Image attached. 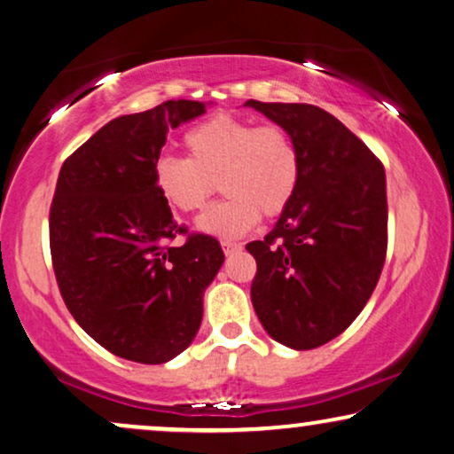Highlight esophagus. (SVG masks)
Here are the masks:
<instances>
[{"mask_svg":"<svg viewBox=\"0 0 454 454\" xmlns=\"http://www.w3.org/2000/svg\"><path fill=\"white\" fill-rule=\"evenodd\" d=\"M221 247H223V252L227 254H233V252H239L241 250V244H238V241H229V239H225V241H221Z\"/></svg>","mask_w":454,"mask_h":454,"instance_id":"esophagus-1","label":"esophagus"}]
</instances>
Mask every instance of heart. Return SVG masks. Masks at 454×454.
Masks as SVG:
<instances>
[{
  "label": "heart",
  "mask_w": 454,
  "mask_h": 454,
  "mask_svg": "<svg viewBox=\"0 0 454 454\" xmlns=\"http://www.w3.org/2000/svg\"><path fill=\"white\" fill-rule=\"evenodd\" d=\"M188 157L160 153L153 182L179 213L200 210L219 182L221 202L204 210L198 229L233 239L258 225L260 215H281L294 200L301 157L294 136L281 126H258L229 114L213 115L184 134Z\"/></svg>",
  "instance_id": "heart-1"
}]
</instances>
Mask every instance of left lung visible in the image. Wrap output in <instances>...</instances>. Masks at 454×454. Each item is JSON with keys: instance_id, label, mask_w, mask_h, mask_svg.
<instances>
[{"instance_id": "obj_1", "label": "left lung", "mask_w": 454, "mask_h": 454, "mask_svg": "<svg viewBox=\"0 0 454 454\" xmlns=\"http://www.w3.org/2000/svg\"><path fill=\"white\" fill-rule=\"evenodd\" d=\"M252 107L294 136L301 177L262 241L252 303L277 343L306 351L339 337L368 303L387 256V176L337 117L308 103Z\"/></svg>"}]
</instances>
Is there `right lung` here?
<instances>
[{"label":"right lung","mask_w":454,"mask_h":454,"mask_svg":"<svg viewBox=\"0 0 454 454\" xmlns=\"http://www.w3.org/2000/svg\"><path fill=\"white\" fill-rule=\"evenodd\" d=\"M204 111L179 98L115 117L61 165L49 213L61 297L98 345L129 362L165 364L194 340L225 260L210 235L169 244L188 229L153 182L167 132Z\"/></svg>","instance_id":"1"}]
</instances>
